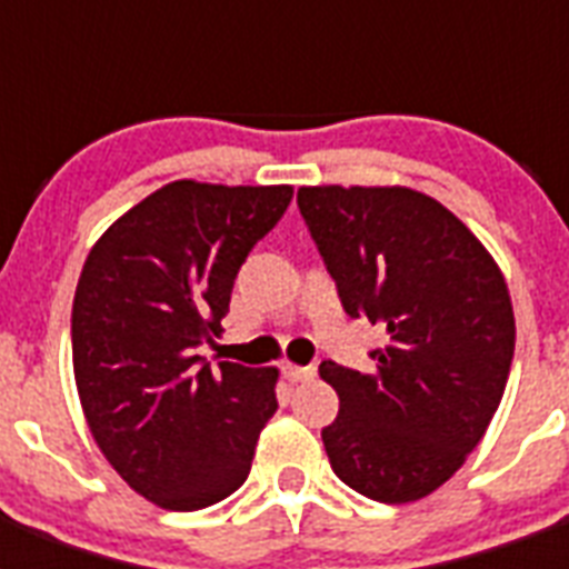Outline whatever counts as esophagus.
<instances>
[{"label":"esophagus","mask_w":569,"mask_h":569,"mask_svg":"<svg viewBox=\"0 0 569 569\" xmlns=\"http://www.w3.org/2000/svg\"><path fill=\"white\" fill-rule=\"evenodd\" d=\"M316 375V369L312 366H295V363H283V378L292 380V383H298V380H307Z\"/></svg>","instance_id":"obj_1"}]
</instances>
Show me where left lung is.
<instances>
[{
  "instance_id": "obj_1",
  "label": "left lung",
  "mask_w": 569,
  "mask_h": 569,
  "mask_svg": "<svg viewBox=\"0 0 569 569\" xmlns=\"http://www.w3.org/2000/svg\"><path fill=\"white\" fill-rule=\"evenodd\" d=\"M298 206L348 316L389 337L372 372L319 366L339 396L321 431L330 467L375 502L425 499L502 401L517 337L502 268L458 214L407 186H303Z\"/></svg>"
}]
</instances>
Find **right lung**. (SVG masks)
<instances>
[{
    "mask_svg": "<svg viewBox=\"0 0 569 569\" xmlns=\"http://www.w3.org/2000/svg\"><path fill=\"white\" fill-rule=\"evenodd\" d=\"M292 186L177 180L123 212L84 259L73 375L84 422L118 476L164 511L236 493L277 410V369L206 363L232 280L283 218Z\"/></svg>",
    "mask_w": 569,
    "mask_h": 569,
    "instance_id": "right-lung-1",
    "label": "right lung"
}]
</instances>
